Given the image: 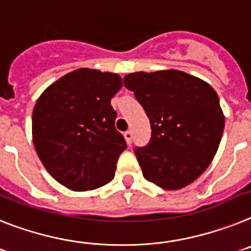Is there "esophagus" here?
<instances>
[{"instance_id":"34e87169","label":"esophagus","mask_w":251,"mask_h":251,"mask_svg":"<svg viewBox=\"0 0 251 251\" xmlns=\"http://www.w3.org/2000/svg\"><path fill=\"white\" fill-rule=\"evenodd\" d=\"M124 136H125L126 143H127L128 145H131V141H132V131H130V130H128V131H126L125 134H124Z\"/></svg>"}]
</instances>
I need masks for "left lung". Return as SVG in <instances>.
Wrapping results in <instances>:
<instances>
[{"mask_svg": "<svg viewBox=\"0 0 251 251\" xmlns=\"http://www.w3.org/2000/svg\"><path fill=\"white\" fill-rule=\"evenodd\" d=\"M147 112L151 139L135 154L144 178L167 191L197 179L219 149L225 116L210 84L177 69L125 75Z\"/></svg>", "mask_w": 251, "mask_h": 251, "instance_id": "obj_1", "label": "left lung"}]
</instances>
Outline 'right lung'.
<instances>
[{
  "mask_svg": "<svg viewBox=\"0 0 251 251\" xmlns=\"http://www.w3.org/2000/svg\"><path fill=\"white\" fill-rule=\"evenodd\" d=\"M117 73L79 68L50 84L32 111V143L56 182L77 192L110 183L126 141L115 127L111 99Z\"/></svg>",
  "mask_w": 251,
  "mask_h": 251,
  "instance_id": "1",
  "label": "right lung"
}]
</instances>
